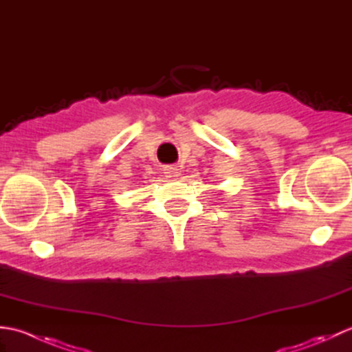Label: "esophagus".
Listing matches in <instances>:
<instances>
[{
	"instance_id": "1",
	"label": "esophagus",
	"mask_w": 352,
	"mask_h": 352,
	"mask_svg": "<svg viewBox=\"0 0 352 352\" xmlns=\"http://www.w3.org/2000/svg\"><path fill=\"white\" fill-rule=\"evenodd\" d=\"M163 170H164V175L170 178V180H177V178L180 177V169L177 166H164Z\"/></svg>"
}]
</instances>
